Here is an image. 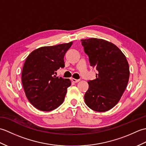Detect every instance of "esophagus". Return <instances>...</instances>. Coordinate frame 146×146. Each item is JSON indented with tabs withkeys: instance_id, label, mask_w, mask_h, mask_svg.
<instances>
[{
	"instance_id": "obj_1",
	"label": "esophagus",
	"mask_w": 146,
	"mask_h": 146,
	"mask_svg": "<svg viewBox=\"0 0 146 146\" xmlns=\"http://www.w3.org/2000/svg\"><path fill=\"white\" fill-rule=\"evenodd\" d=\"M71 80H72V82H74V83H77V82H78L80 81V80H77V79H75V78H72V79H71Z\"/></svg>"
}]
</instances>
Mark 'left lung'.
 <instances>
[{"mask_svg":"<svg viewBox=\"0 0 146 146\" xmlns=\"http://www.w3.org/2000/svg\"><path fill=\"white\" fill-rule=\"evenodd\" d=\"M90 66L97 70L96 79L89 80L84 98L96 111H106L117 104L129 79V66L125 55L113 43L104 39H82Z\"/></svg>","mask_w":146,"mask_h":146,"instance_id":"8db88e82","label":"left lung"}]
</instances>
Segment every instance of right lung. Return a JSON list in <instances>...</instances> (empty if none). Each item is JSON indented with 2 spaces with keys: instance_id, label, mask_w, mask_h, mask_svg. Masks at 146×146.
Wrapping results in <instances>:
<instances>
[{
  "instance_id": "add662e5",
  "label": "right lung",
  "mask_w": 146,
  "mask_h": 146,
  "mask_svg": "<svg viewBox=\"0 0 146 146\" xmlns=\"http://www.w3.org/2000/svg\"><path fill=\"white\" fill-rule=\"evenodd\" d=\"M72 44L41 47L27 57L22 71V83L26 97L37 109L49 111L63 104L71 82L54 75L60 68L64 67V54Z\"/></svg>"
}]
</instances>
